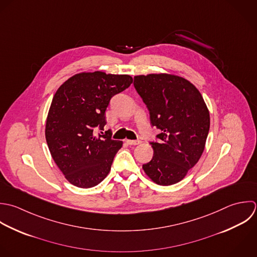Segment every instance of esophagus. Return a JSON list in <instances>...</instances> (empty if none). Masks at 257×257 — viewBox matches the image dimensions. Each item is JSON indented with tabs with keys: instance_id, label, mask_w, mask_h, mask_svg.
I'll use <instances>...</instances> for the list:
<instances>
[{
	"instance_id": "34e87169",
	"label": "esophagus",
	"mask_w": 257,
	"mask_h": 257,
	"mask_svg": "<svg viewBox=\"0 0 257 257\" xmlns=\"http://www.w3.org/2000/svg\"><path fill=\"white\" fill-rule=\"evenodd\" d=\"M126 143L128 145H138L141 143L140 140H126Z\"/></svg>"
}]
</instances>
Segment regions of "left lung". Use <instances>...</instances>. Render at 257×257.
I'll return each mask as SVG.
<instances>
[{
  "label": "left lung",
  "mask_w": 257,
  "mask_h": 257,
  "mask_svg": "<svg viewBox=\"0 0 257 257\" xmlns=\"http://www.w3.org/2000/svg\"><path fill=\"white\" fill-rule=\"evenodd\" d=\"M134 87L146 105L151 126L161 131L152 141L154 155L143 164L157 184L181 181L200 159L210 127L209 111L197 88L168 74L134 77Z\"/></svg>",
  "instance_id": "1"
}]
</instances>
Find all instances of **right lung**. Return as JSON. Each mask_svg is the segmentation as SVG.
I'll use <instances>...</instances> for the list:
<instances>
[{"label":"right lung","instance_id":"right-lung-1","mask_svg":"<svg viewBox=\"0 0 257 257\" xmlns=\"http://www.w3.org/2000/svg\"><path fill=\"white\" fill-rule=\"evenodd\" d=\"M129 75L104 72L80 73L57 90L46 122V140L51 155L73 185L90 188L109 173L122 141L113 140L105 111L113 96L127 89ZM98 128L100 133L94 135Z\"/></svg>","mask_w":257,"mask_h":257}]
</instances>
